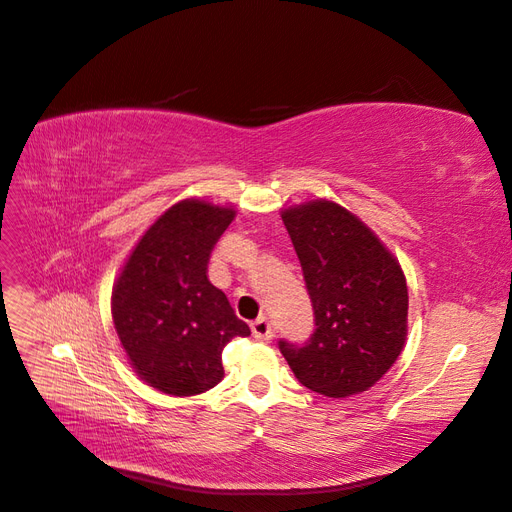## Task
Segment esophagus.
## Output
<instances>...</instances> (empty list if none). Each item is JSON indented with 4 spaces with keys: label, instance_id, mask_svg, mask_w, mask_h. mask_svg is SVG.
Here are the masks:
<instances>
[{
    "label": "esophagus",
    "instance_id": "obj_1",
    "mask_svg": "<svg viewBox=\"0 0 512 512\" xmlns=\"http://www.w3.org/2000/svg\"><path fill=\"white\" fill-rule=\"evenodd\" d=\"M252 335L256 339H260V342H269V339L273 337V327L267 316H260L252 322Z\"/></svg>",
    "mask_w": 512,
    "mask_h": 512
}]
</instances>
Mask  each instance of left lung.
Wrapping results in <instances>:
<instances>
[{
    "label": "left lung",
    "instance_id": "obj_1",
    "mask_svg": "<svg viewBox=\"0 0 512 512\" xmlns=\"http://www.w3.org/2000/svg\"><path fill=\"white\" fill-rule=\"evenodd\" d=\"M316 329L305 344L277 346L297 380L320 395L374 386L406 342L408 286L391 252L361 220L329 200L286 209Z\"/></svg>",
    "mask_w": 512,
    "mask_h": 512
}]
</instances>
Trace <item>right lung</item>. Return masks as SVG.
<instances>
[{
    "mask_svg": "<svg viewBox=\"0 0 512 512\" xmlns=\"http://www.w3.org/2000/svg\"><path fill=\"white\" fill-rule=\"evenodd\" d=\"M235 211L203 200L170 207L138 241L113 290V322L136 374L188 397L224 378L222 350L250 327L207 277Z\"/></svg>",
    "mask_w": 512,
    "mask_h": 512,
    "instance_id": "1",
    "label": "right lung"
}]
</instances>
